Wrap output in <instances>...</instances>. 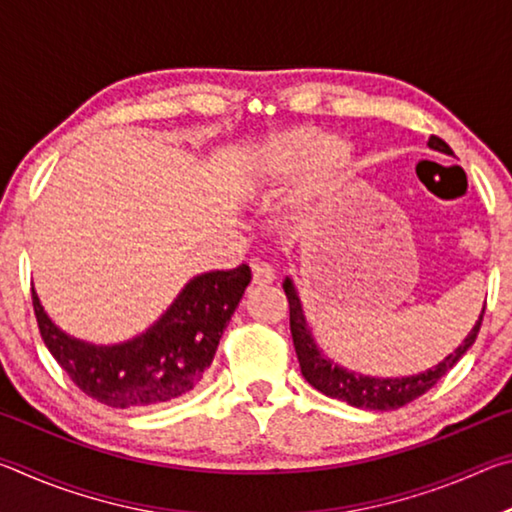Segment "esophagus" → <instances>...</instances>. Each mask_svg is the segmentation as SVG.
Here are the masks:
<instances>
[{
  "mask_svg": "<svg viewBox=\"0 0 512 512\" xmlns=\"http://www.w3.org/2000/svg\"><path fill=\"white\" fill-rule=\"evenodd\" d=\"M253 282L255 284H271L275 280V268L268 264V262H262V259H253Z\"/></svg>",
  "mask_w": 512,
  "mask_h": 512,
  "instance_id": "obj_1",
  "label": "esophagus"
}]
</instances>
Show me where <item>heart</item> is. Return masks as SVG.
Wrapping results in <instances>:
<instances>
[{
    "label": "heart",
    "instance_id": "obj_1",
    "mask_svg": "<svg viewBox=\"0 0 512 512\" xmlns=\"http://www.w3.org/2000/svg\"><path fill=\"white\" fill-rule=\"evenodd\" d=\"M302 167L298 205L327 203L348 183L352 151L341 137H323L311 128H300L266 142L257 153V173L266 183H282Z\"/></svg>",
    "mask_w": 512,
    "mask_h": 512
}]
</instances>
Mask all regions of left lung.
Returning <instances> with one entry per match:
<instances>
[{
  "mask_svg": "<svg viewBox=\"0 0 512 512\" xmlns=\"http://www.w3.org/2000/svg\"><path fill=\"white\" fill-rule=\"evenodd\" d=\"M427 146L438 153L454 155V151L436 135L429 137ZM282 289L289 298L291 336H293V345H296L302 377H305L309 384L323 395L348 402L350 406H357V409H370V411L400 409V406L413 402L415 397L427 393L431 386H436L438 379L445 377L447 372L461 361L463 354L474 345L476 334H479V327H481V320H483V311H485V305H483L479 320H476L474 327L470 329V334L465 336L463 343L458 345L452 354H447V357L440 363H436V366H431L422 372H415V375H406V377H370V375H363V372L339 366V363L329 359L327 354L318 348L314 329L309 325L298 287L291 275L284 277Z\"/></svg>",
  "mask_w": 512,
  "mask_h": 512,
  "instance_id": "1",
  "label": "left lung"
}]
</instances>
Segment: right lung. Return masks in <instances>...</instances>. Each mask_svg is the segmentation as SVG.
<instances>
[{
  "label": "right lung",
  "mask_w": 512,
  "mask_h": 512,
  "mask_svg": "<svg viewBox=\"0 0 512 512\" xmlns=\"http://www.w3.org/2000/svg\"><path fill=\"white\" fill-rule=\"evenodd\" d=\"M250 268L207 271L189 280L158 320L119 343H92L60 329L31 289L42 341L85 395L112 409L183 397L210 368L223 329L250 284Z\"/></svg>",
  "instance_id": "1"
}]
</instances>
